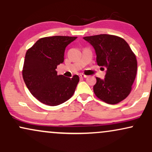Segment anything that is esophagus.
<instances>
[{"label": "esophagus", "mask_w": 152, "mask_h": 152, "mask_svg": "<svg viewBox=\"0 0 152 152\" xmlns=\"http://www.w3.org/2000/svg\"><path fill=\"white\" fill-rule=\"evenodd\" d=\"M80 78H87V76H86V75H84V74H81V75H80Z\"/></svg>", "instance_id": "esophagus-1"}]
</instances>
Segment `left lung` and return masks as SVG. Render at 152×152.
I'll return each instance as SVG.
<instances>
[{
    "label": "left lung",
    "mask_w": 152,
    "mask_h": 152,
    "mask_svg": "<svg viewBox=\"0 0 152 152\" xmlns=\"http://www.w3.org/2000/svg\"><path fill=\"white\" fill-rule=\"evenodd\" d=\"M83 39L95 49L97 64L107 69L104 79L96 77L94 94L107 104H118L132 91L137 71L135 54L126 41L118 36L100 34Z\"/></svg>",
    "instance_id": "1"
}]
</instances>
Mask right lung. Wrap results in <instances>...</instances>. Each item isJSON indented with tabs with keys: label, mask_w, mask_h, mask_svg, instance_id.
I'll use <instances>...</instances> for the list:
<instances>
[{
	"label": "right lung",
	"mask_w": 152,
	"mask_h": 152,
	"mask_svg": "<svg viewBox=\"0 0 152 152\" xmlns=\"http://www.w3.org/2000/svg\"><path fill=\"white\" fill-rule=\"evenodd\" d=\"M77 37L55 36L40 38L27 50L23 68L26 86L39 102L57 106L74 95L79 77L57 75V66L64 61L66 46Z\"/></svg>",
	"instance_id": "add662e5"
}]
</instances>
